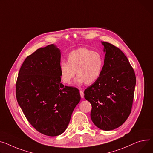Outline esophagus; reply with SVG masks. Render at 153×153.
I'll use <instances>...</instances> for the list:
<instances>
[{"label":"esophagus","instance_id":"obj_1","mask_svg":"<svg viewBox=\"0 0 153 153\" xmlns=\"http://www.w3.org/2000/svg\"><path fill=\"white\" fill-rule=\"evenodd\" d=\"M80 95L81 98H84V91H83L80 90Z\"/></svg>","mask_w":153,"mask_h":153}]
</instances>
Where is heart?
Returning a JSON list of instances; mask_svg holds the SVG:
<instances>
[{
	"label": "heart",
	"mask_w": 153,
	"mask_h": 153,
	"mask_svg": "<svg viewBox=\"0 0 153 153\" xmlns=\"http://www.w3.org/2000/svg\"><path fill=\"white\" fill-rule=\"evenodd\" d=\"M104 59L100 53L87 48L71 51L68 55V62L59 64L60 77L63 82L69 84L76 75V82L93 84L99 79L104 68Z\"/></svg>",
	"instance_id": "b5f03b06"
}]
</instances>
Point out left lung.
Instances as JSON below:
<instances>
[{"label": "left lung", "instance_id": "8db88e82", "mask_svg": "<svg viewBox=\"0 0 153 153\" xmlns=\"http://www.w3.org/2000/svg\"><path fill=\"white\" fill-rule=\"evenodd\" d=\"M106 53L102 73L96 82L84 91L90 103L91 119L99 128L114 130L129 116L134 97L136 77L133 68L122 51L101 42Z\"/></svg>", "mask_w": 153, "mask_h": 153}]
</instances>
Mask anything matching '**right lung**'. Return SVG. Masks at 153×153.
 <instances>
[{
	"instance_id": "1",
	"label": "right lung",
	"mask_w": 153,
	"mask_h": 153,
	"mask_svg": "<svg viewBox=\"0 0 153 153\" xmlns=\"http://www.w3.org/2000/svg\"><path fill=\"white\" fill-rule=\"evenodd\" d=\"M60 50L55 45L37 49L27 56L16 83L18 103L34 128L55 137L66 129L79 103V90L61 83Z\"/></svg>"
}]
</instances>
